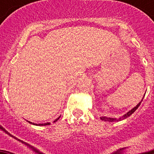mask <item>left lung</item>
I'll return each instance as SVG.
<instances>
[{
    "label": "left lung",
    "mask_w": 154,
    "mask_h": 154,
    "mask_svg": "<svg viewBox=\"0 0 154 154\" xmlns=\"http://www.w3.org/2000/svg\"><path fill=\"white\" fill-rule=\"evenodd\" d=\"M144 96H145V95H144ZM143 98H144V96H143V99H141V101L140 102V103H139L138 104H137L135 107H133V108L131 110H130L129 112H127L126 114H124V115H123V116H122V117H119V119H116V118L106 117V116H102V117H100V119H101L102 120H103V121H107V122H116V121H120V120H122V119H126V118L129 117V116H130V115H132V114H133V112H135L136 110H137V109H138V107L140 106V103H141V102L143 101Z\"/></svg>",
    "instance_id": "left-lung-1"
}]
</instances>
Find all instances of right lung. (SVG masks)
Masks as SVG:
<instances>
[{
  "label": "right lung",
  "instance_id": "right-lung-1",
  "mask_svg": "<svg viewBox=\"0 0 154 154\" xmlns=\"http://www.w3.org/2000/svg\"><path fill=\"white\" fill-rule=\"evenodd\" d=\"M60 116H59V117H58L56 119H55V120H54V122H53V123H55V122H56L57 120H58V119H59V118H60ZM28 121V120H27ZM28 123H31V124H33V125H35V126H47V125H50L51 124V123H39V124H37V123H31V122H30V121H28Z\"/></svg>",
  "mask_w": 154,
  "mask_h": 154
}]
</instances>
